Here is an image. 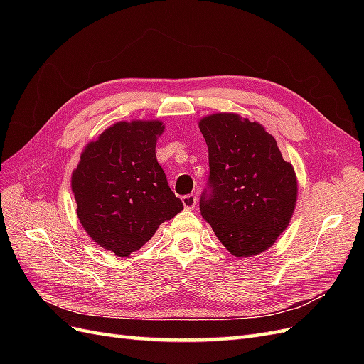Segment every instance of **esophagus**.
Segmentation results:
<instances>
[{
  "label": "esophagus",
  "mask_w": 364,
  "mask_h": 364,
  "mask_svg": "<svg viewBox=\"0 0 364 364\" xmlns=\"http://www.w3.org/2000/svg\"><path fill=\"white\" fill-rule=\"evenodd\" d=\"M182 203H183L185 209H194V206L197 203V197L194 194H186L182 197Z\"/></svg>",
  "instance_id": "1"
}]
</instances>
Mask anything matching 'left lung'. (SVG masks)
<instances>
[{"mask_svg":"<svg viewBox=\"0 0 364 364\" xmlns=\"http://www.w3.org/2000/svg\"><path fill=\"white\" fill-rule=\"evenodd\" d=\"M199 127L209 158L200 213L232 255H257L293 215L297 182L291 164L261 124L237 114L205 117Z\"/></svg>","mask_w":364,"mask_h":364,"instance_id":"8db88e82","label":"left lung"}]
</instances>
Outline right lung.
<instances>
[{
  "mask_svg": "<svg viewBox=\"0 0 364 364\" xmlns=\"http://www.w3.org/2000/svg\"><path fill=\"white\" fill-rule=\"evenodd\" d=\"M162 132L161 121H121L86 146L73 173L82 226L117 257L141 249L183 209L156 159Z\"/></svg>",
  "mask_w": 364,
  "mask_h": 364,
  "instance_id": "right-lung-1",
  "label": "right lung"
}]
</instances>
